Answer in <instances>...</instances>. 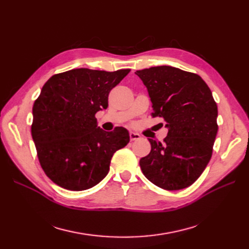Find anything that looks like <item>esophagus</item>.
<instances>
[{
    "label": "esophagus",
    "instance_id": "34e87169",
    "mask_svg": "<svg viewBox=\"0 0 249 249\" xmlns=\"http://www.w3.org/2000/svg\"><path fill=\"white\" fill-rule=\"evenodd\" d=\"M130 139H131V141L138 140V139H140V135H139L138 133H135V132H130Z\"/></svg>",
    "mask_w": 249,
    "mask_h": 249
}]
</instances>
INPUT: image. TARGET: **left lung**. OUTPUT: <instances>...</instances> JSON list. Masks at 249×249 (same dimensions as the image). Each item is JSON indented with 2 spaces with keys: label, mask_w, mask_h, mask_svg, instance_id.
<instances>
[{
  "label": "left lung",
  "mask_w": 249,
  "mask_h": 249,
  "mask_svg": "<svg viewBox=\"0 0 249 249\" xmlns=\"http://www.w3.org/2000/svg\"><path fill=\"white\" fill-rule=\"evenodd\" d=\"M145 85L153 116L168 129L164 142L148 138L150 153L140 159L145 178L165 190H180L196 180L212 157L218 131L217 105L198 74L161 65L135 72Z\"/></svg>",
  "instance_id": "1"
}]
</instances>
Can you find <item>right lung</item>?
Here are the masks:
<instances>
[{"label": "right lung", "instance_id": "obj_1", "mask_svg": "<svg viewBox=\"0 0 249 249\" xmlns=\"http://www.w3.org/2000/svg\"><path fill=\"white\" fill-rule=\"evenodd\" d=\"M130 70L76 69L43 85L33 106L32 138L46 175L71 191L87 190L108 175L116 150L130 141L126 129L106 132L95 113L107 109L108 95Z\"/></svg>", "mask_w": 249, "mask_h": 249}]
</instances>
